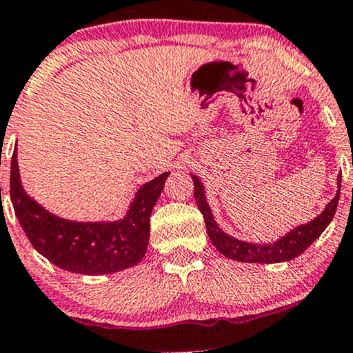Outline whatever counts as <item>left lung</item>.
I'll list each match as a JSON object with an SVG mask.
<instances>
[{"label":"left lung","instance_id":"1","mask_svg":"<svg viewBox=\"0 0 353 353\" xmlns=\"http://www.w3.org/2000/svg\"><path fill=\"white\" fill-rule=\"evenodd\" d=\"M192 180H194L195 201H197L199 210H201L203 221H205L207 234H209L212 245L224 256L231 258V260L243 261V263H281V261H289L292 258L299 256L304 250L310 248L311 243H314L321 236V232L328 228V224L332 223L336 205H339L341 185V175H339V178H336V181H339L336 195L328 202V205L325 207V210L318 217H314L310 223L294 228L292 231L279 238L277 241L267 243V245L265 243L261 245L260 243L258 245V243H248L232 238L228 232L221 230L217 226L216 219H214L209 203H207L202 181L195 175H192Z\"/></svg>","mask_w":353,"mask_h":353}]
</instances>
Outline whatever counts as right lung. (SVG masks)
<instances>
[{
	"instance_id": "add662e5",
	"label": "right lung",
	"mask_w": 353,
	"mask_h": 353,
	"mask_svg": "<svg viewBox=\"0 0 353 353\" xmlns=\"http://www.w3.org/2000/svg\"><path fill=\"white\" fill-rule=\"evenodd\" d=\"M168 175L144 183L122 219L78 223L49 212L23 190L14 148L10 195L21 230L42 256L72 274L105 275L134 267L146 255L152 207Z\"/></svg>"
}]
</instances>
